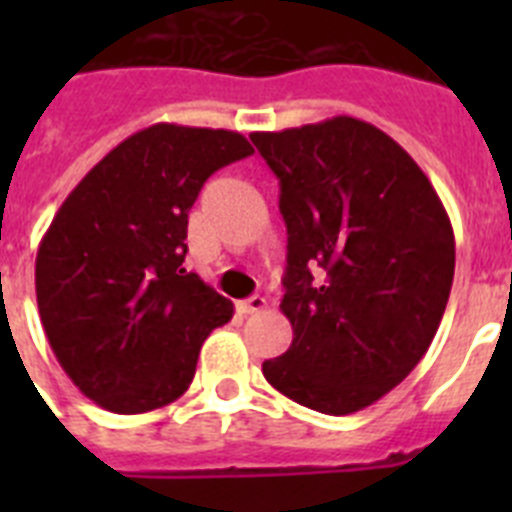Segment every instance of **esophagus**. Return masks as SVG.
Returning a JSON list of instances; mask_svg holds the SVG:
<instances>
[{"instance_id":"34e87169","label":"esophagus","mask_w":512,"mask_h":512,"mask_svg":"<svg viewBox=\"0 0 512 512\" xmlns=\"http://www.w3.org/2000/svg\"><path fill=\"white\" fill-rule=\"evenodd\" d=\"M264 307H266V300L261 295H253L248 297V300L238 302V312H241V315H256V312H261Z\"/></svg>"}]
</instances>
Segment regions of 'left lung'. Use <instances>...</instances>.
I'll use <instances>...</instances> for the list:
<instances>
[{
  "instance_id": "left-lung-1",
  "label": "left lung",
  "mask_w": 512,
  "mask_h": 512,
  "mask_svg": "<svg viewBox=\"0 0 512 512\" xmlns=\"http://www.w3.org/2000/svg\"><path fill=\"white\" fill-rule=\"evenodd\" d=\"M287 225L292 346L266 382L325 415L369 408L425 356L454 282V230L410 153L356 117L253 133Z\"/></svg>"
}]
</instances>
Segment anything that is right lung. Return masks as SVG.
<instances>
[{
	"instance_id": "1",
	"label": "right lung",
	"mask_w": 512,
	"mask_h": 512,
	"mask_svg": "<svg viewBox=\"0 0 512 512\" xmlns=\"http://www.w3.org/2000/svg\"><path fill=\"white\" fill-rule=\"evenodd\" d=\"M241 133L158 122L125 138L66 197L35 259L40 323L99 408L148 413L182 397L233 302L184 269L202 184L251 156Z\"/></svg>"
}]
</instances>
